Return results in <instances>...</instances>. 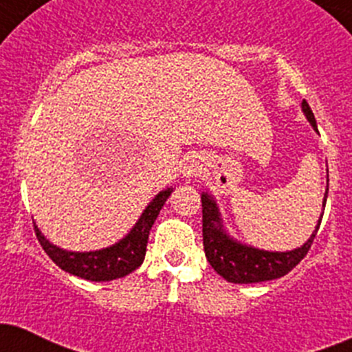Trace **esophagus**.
<instances>
[{
    "mask_svg": "<svg viewBox=\"0 0 352 352\" xmlns=\"http://www.w3.org/2000/svg\"><path fill=\"white\" fill-rule=\"evenodd\" d=\"M202 169H204L202 159L197 155L188 157V159H186V162L183 164V174H185L186 178H197V176H200V174H202Z\"/></svg>",
    "mask_w": 352,
    "mask_h": 352,
    "instance_id": "obj_1",
    "label": "esophagus"
}]
</instances>
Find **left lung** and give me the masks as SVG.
Here are the masks:
<instances>
[{
    "label": "left lung",
    "instance_id": "left-lung-1",
    "mask_svg": "<svg viewBox=\"0 0 352 352\" xmlns=\"http://www.w3.org/2000/svg\"><path fill=\"white\" fill-rule=\"evenodd\" d=\"M302 112L306 113L311 126L316 129L314 113L306 100H302ZM327 195H329V188L324 192L323 204L327 202ZM320 217H323V214ZM320 224L321 219H318V226L314 228L313 235L299 249L289 250V252H270V250L254 249V247L236 242L224 232L216 202L210 195L202 193V235L206 257L214 271L232 283L267 282V280L280 278L292 271L311 249V243L320 230Z\"/></svg>",
    "mask_w": 352,
    "mask_h": 352
}]
</instances>
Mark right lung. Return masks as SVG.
<instances>
[{"mask_svg": "<svg viewBox=\"0 0 352 352\" xmlns=\"http://www.w3.org/2000/svg\"><path fill=\"white\" fill-rule=\"evenodd\" d=\"M170 192H173V188H167L162 190L159 195H155V199L143 210L142 217L133 226L131 232L122 240H119L116 245L107 247V249L93 250V252H69V250L60 249V247L53 245L50 240H46L34 224L36 236H38L45 252L50 256V259L74 276L91 280V282H110V280L122 278L131 271H135L136 267L142 266L152 224L155 223L157 216H159L166 200L169 199Z\"/></svg>", "mask_w": 352, "mask_h": 352, "instance_id": "add662e5", "label": "right lung"}]
</instances>
